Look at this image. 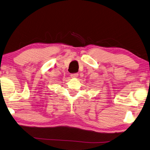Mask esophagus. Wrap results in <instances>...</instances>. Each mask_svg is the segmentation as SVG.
<instances>
[{
  "mask_svg": "<svg viewBox=\"0 0 150 150\" xmlns=\"http://www.w3.org/2000/svg\"><path fill=\"white\" fill-rule=\"evenodd\" d=\"M78 77V73H74V74H71V78H76Z\"/></svg>",
  "mask_w": 150,
  "mask_h": 150,
  "instance_id": "esophagus-1",
  "label": "esophagus"
}]
</instances>
